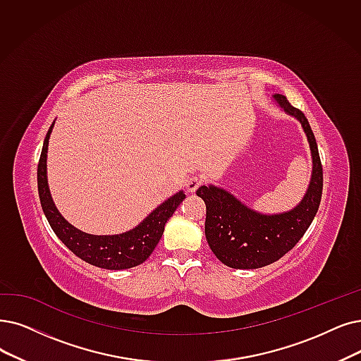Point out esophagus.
Returning <instances> with one entry per match:
<instances>
[{
	"instance_id": "1",
	"label": "esophagus",
	"mask_w": 361,
	"mask_h": 361,
	"mask_svg": "<svg viewBox=\"0 0 361 361\" xmlns=\"http://www.w3.org/2000/svg\"><path fill=\"white\" fill-rule=\"evenodd\" d=\"M201 185H203V178L192 175V176H190L188 180H186V190H188L190 192H195Z\"/></svg>"
}]
</instances>
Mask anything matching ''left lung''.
Returning a JSON list of instances; mask_svg holds the SVG:
<instances>
[{
	"mask_svg": "<svg viewBox=\"0 0 361 361\" xmlns=\"http://www.w3.org/2000/svg\"><path fill=\"white\" fill-rule=\"evenodd\" d=\"M279 105L296 117L307 133L312 154V178L299 206L287 213L261 214L216 186H200L206 203V238L212 252L226 267L256 269L274 264L304 237L319 210L323 192V166L307 117L286 96L274 94Z\"/></svg>",
	"mask_w": 361,
	"mask_h": 361,
	"instance_id": "1",
	"label": "left lung"
}]
</instances>
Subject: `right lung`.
Masks as SVG:
<instances>
[{
  "mask_svg": "<svg viewBox=\"0 0 361 361\" xmlns=\"http://www.w3.org/2000/svg\"><path fill=\"white\" fill-rule=\"evenodd\" d=\"M50 126L46 135L42 151L38 161L37 180H38V195L41 201L42 212L54 231V234L65 246L90 265L105 268V269H127L145 262L154 252L155 246L160 241L164 225L175 213L178 206L182 203L185 194L180 191L176 195L170 197L161 206H158L148 218L140 222L132 231H127L118 235H92L78 231L68 224L62 214L57 212L50 197L47 176H46V160H47V145L51 133Z\"/></svg>",
  "mask_w": 361,
  "mask_h": 361,
  "instance_id": "add662e5",
  "label": "right lung"
}]
</instances>
